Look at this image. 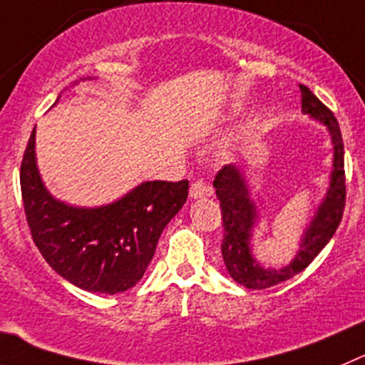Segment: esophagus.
Masks as SVG:
<instances>
[{
	"label": "esophagus",
	"mask_w": 365,
	"mask_h": 365,
	"mask_svg": "<svg viewBox=\"0 0 365 365\" xmlns=\"http://www.w3.org/2000/svg\"><path fill=\"white\" fill-rule=\"evenodd\" d=\"M211 193H213V192H211L210 186L206 185V180H202V179L195 180V182H193V185L190 186V197H192V199H200V197H210Z\"/></svg>",
	"instance_id": "34e87169"
}]
</instances>
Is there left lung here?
Wrapping results in <instances>:
<instances>
[{
    "label": "left lung",
    "mask_w": 365,
    "mask_h": 365,
    "mask_svg": "<svg viewBox=\"0 0 365 365\" xmlns=\"http://www.w3.org/2000/svg\"><path fill=\"white\" fill-rule=\"evenodd\" d=\"M301 89V107L304 114L321 121L331 134L333 143V170L329 188L314 218L304 229L299 244V252L287 267L265 269L252 256L251 238L252 229L258 220V211L249 195L247 182L242 170L235 165H227L217 173L213 186L217 188V199L220 200L224 238H222V256L229 274L237 283L247 289L263 290L274 284L289 281L296 274L303 272L315 259V256L331 240L336 227L342 220L346 206V173H344V143L339 121L331 110L307 88Z\"/></svg>",
    "instance_id": "8db88e82"
}]
</instances>
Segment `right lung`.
<instances>
[{
  "label": "right lung",
  "instance_id": "right-lung-1",
  "mask_svg": "<svg viewBox=\"0 0 365 365\" xmlns=\"http://www.w3.org/2000/svg\"><path fill=\"white\" fill-rule=\"evenodd\" d=\"M21 195L34 242L51 269L78 289L113 296L143 277L163 229L188 199V180H148L107 206H69L41 180L34 128L21 163Z\"/></svg>",
  "mask_w": 365,
  "mask_h": 365
}]
</instances>
